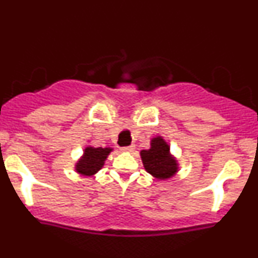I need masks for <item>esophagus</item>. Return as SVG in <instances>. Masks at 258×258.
I'll use <instances>...</instances> for the list:
<instances>
[{
  "mask_svg": "<svg viewBox=\"0 0 258 258\" xmlns=\"http://www.w3.org/2000/svg\"><path fill=\"white\" fill-rule=\"evenodd\" d=\"M122 151H123V152H134V151H135V146H134V145L127 146V147L122 148Z\"/></svg>",
  "mask_w": 258,
  "mask_h": 258,
  "instance_id": "1",
  "label": "esophagus"
}]
</instances>
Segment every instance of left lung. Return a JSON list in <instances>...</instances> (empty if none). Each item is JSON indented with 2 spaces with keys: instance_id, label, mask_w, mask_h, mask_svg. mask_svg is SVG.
I'll use <instances>...</instances> for the list:
<instances>
[{
  "instance_id": "8db88e82",
  "label": "left lung",
  "mask_w": 258,
  "mask_h": 258,
  "mask_svg": "<svg viewBox=\"0 0 258 258\" xmlns=\"http://www.w3.org/2000/svg\"><path fill=\"white\" fill-rule=\"evenodd\" d=\"M140 154L146 172L157 180H167L178 173V159L170 153V146L162 136L152 138L151 147Z\"/></svg>"
}]
</instances>
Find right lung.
<instances>
[{
    "label": "right lung",
    "mask_w": 258,
    "mask_h": 258,
    "mask_svg": "<svg viewBox=\"0 0 258 258\" xmlns=\"http://www.w3.org/2000/svg\"><path fill=\"white\" fill-rule=\"evenodd\" d=\"M113 151L111 147H93L88 146L84 150L83 156L75 163V172L84 177H93L96 174L106 162L108 154Z\"/></svg>",
    "instance_id": "right-lung-1"
}]
</instances>
